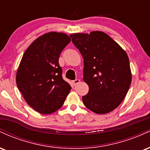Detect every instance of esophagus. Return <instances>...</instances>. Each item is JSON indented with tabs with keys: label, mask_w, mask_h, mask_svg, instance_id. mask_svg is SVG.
Here are the masks:
<instances>
[{
	"label": "esophagus",
	"mask_w": 150,
	"mask_h": 150,
	"mask_svg": "<svg viewBox=\"0 0 150 150\" xmlns=\"http://www.w3.org/2000/svg\"><path fill=\"white\" fill-rule=\"evenodd\" d=\"M80 80H78V79H76V80H73V82H72V83H73L74 85H77V84H78V83H80Z\"/></svg>",
	"instance_id": "34e87169"
}]
</instances>
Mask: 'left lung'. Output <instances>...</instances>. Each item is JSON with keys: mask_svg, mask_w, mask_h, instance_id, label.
<instances>
[{"mask_svg": "<svg viewBox=\"0 0 150 150\" xmlns=\"http://www.w3.org/2000/svg\"><path fill=\"white\" fill-rule=\"evenodd\" d=\"M70 37L84 59L83 80L89 92L82 97L83 104L97 114L111 112L124 99L131 84L128 55L100 31L71 34Z\"/></svg>", "mask_w": 150, "mask_h": 150, "instance_id": "left-lung-1", "label": "left lung"}]
</instances>
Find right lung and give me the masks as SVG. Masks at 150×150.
Masks as SVG:
<instances>
[{"mask_svg":"<svg viewBox=\"0 0 150 150\" xmlns=\"http://www.w3.org/2000/svg\"><path fill=\"white\" fill-rule=\"evenodd\" d=\"M66 34L51 32L34 41L24 53L16 83L26 102L42 114L63 106L71 87L62 77L60 54L70 42Z\"/></svg>","mask_w":150,"mask_h":150,"instance_id":"1","label":"right lung"}]
</instances>
